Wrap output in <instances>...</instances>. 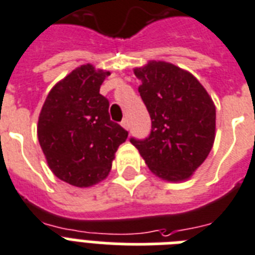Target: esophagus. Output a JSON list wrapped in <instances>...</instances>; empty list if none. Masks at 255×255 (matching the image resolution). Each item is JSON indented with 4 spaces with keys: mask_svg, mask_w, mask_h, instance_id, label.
<instances>
[{
    "mask_svg": "<svg viewBox=\"0 0 255 255\" xmlns=\"http://www.w3.org/2000/svg\"><path fill=\"white\" fill-rule=\"evenodd\" d=\"M121 125H122V128H124V129L129 130L130 125H129V121H128V118H124V120H122Z\"/></svg>",
    "mask_w": 255,
    "mask_h": 255,
    "instance_id": "1",
    "label": "esophagus"
}]
</instances>
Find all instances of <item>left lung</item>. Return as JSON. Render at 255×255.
<instances>
[{
    "mask_svg": "<svg viewBox=\"0 0 255 255\" xmlns=\"http://www.w3.org/2000/svg\"><path fill=\"white\" fill-rule=\"evenodd\" d=\"M140 97L151 118L146 139L130 142L152 174L167 182L192 176L215 142L216 107L200 81L167 62L134 68Z\"/></svg>",
    "mask_w": 255,
    "mask_h": 255,
    "instance_id": "left-lung-1",
    "label": "left lung"
}]
</instances>
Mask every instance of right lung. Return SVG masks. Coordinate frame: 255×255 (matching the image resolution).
<instances>
[{
  "instance_id": "right-lung-1",
  "label": "right lung",
  "mask_w": 255,
  "mask_h": 255,
  "mask_svg": "<svg viewBox=\"0 0 255 255\" xmlns=\"http://www.w3.org/2000/svg\"><path fill=\"white\" fill-rule=\"evenodd\" d=\"M109 75L92 64L77 67L54 85L40 111L38 139L47 164L75 187L107 178L118 146L128 138V131L111 121L109 101L100 95Z\"/></svg>"
}]
</instances>
